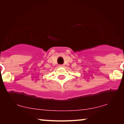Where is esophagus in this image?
Instances as JSON below:
<instances>
[{
  "instance_id": "obj_1",
  "label": "esophagus",
  "mask_w": 124,
  "mask_h": 124,
  "mask_svg": "<svg viewBox=\"0 0 124 124\" xmlns=\"http://www.w3.org/2000/svg\"><path fill=\"white\" fill-rule=\"evenodd\" d=\"M59 67H65V66H64L63 65H59Z\"/></svg>"
}]
</instances>
